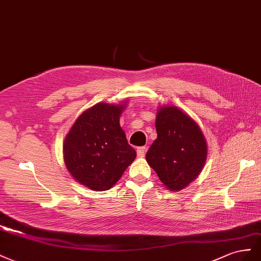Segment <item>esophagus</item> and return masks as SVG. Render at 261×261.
<instances>
[{
  "label": "esophagus",
  "instance_id": "esophagus-1",
  "mask_svg": "<svg viewBox=\"0 0 261 261\" xmlns=\"http://www.w3.org/2000/svg\"><path fill=\"white\" fill-rule=\"evenodd\" d=\"M145 152H146V146H140V147H138L137 154H138L139 158H144Z\"/></svg>",
  "mask_w": 261,
  "mask_h": 261
}]
</instances>
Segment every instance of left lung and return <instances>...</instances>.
Here are the masks:
<instances>
[{"label": "left lung", "instance_id": "1", "mask_svg": "<svg viewBox=\"0 0 261 261\" xmlns=\"http://www.w3.org/2000/svg\"><path fill=\"white\" fill-rule=\"evenodd\" d=\"M158 139L148 148L146 162L170 190L188 186L202 169L206 143L202 131L177 107H163L155 121Z\"/></svg>", "mask_w": 261, "mask_h": 261}]
</instances>
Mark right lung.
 <instances>
[{"label":"right lung","mask_w":261,"mask_h":261,"mask_svg":"<svg viewBox=\"0 0 261 261\" xmlns=\"http://www.w3.org/2000/svg\"><path fill=\"white\" fill-rule=\"evenodd\" d=\"M123 108L96 103L77 118L65 138L66 168L80 184L93 190L113 187L137 156L119 124Z\"/></svg>","instance_id":"obj_1"}]
</instances>
